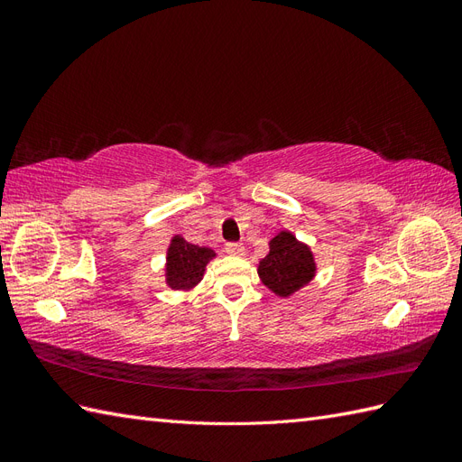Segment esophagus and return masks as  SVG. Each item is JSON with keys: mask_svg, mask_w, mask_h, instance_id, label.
<instances>
[{"mask_svg": "<svg viewBox=\"0 0 462 462\" xmlns=\"http://www.w3.org/2000/svg\"><path fill=\"white\" fill-rule=\"evenodd\" d=\"M226 253L231 256H243L245 254V246L241 243H227L226 245Z\"/></svg>", "mask_w": 462, "mask_h": 462, "instance_id": "1", "label": "esophagus"}]
</instances>
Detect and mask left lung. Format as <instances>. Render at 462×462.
<instances>
[{
    "mask_svg": "<svg viewBox=\"0 0 462 462\" xmlns=\"http://www.w3.org/2000/svg\"><path fill=\"white\" fill-rule=\"evenodd\" d=\"M316 263L309 246L299 243L287 231L279 233L270 243V254L260 262L258 275L275 295L289 297L310 282Z\"/></svg>",
    "mask_w": 462,
    "mask_h": 462,
    "instance_id": "8db88e82",
    "label": "left lung"
}]
</instances>
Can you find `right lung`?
Instances as JSON below:
<instances>
[{"instance_id": "obj_1", "label": "right lung", "mask_w": 462, "mask_h": 462, "mask_svg": "<svg viewBox=\"0 0 462 462\" xmlns=\"http://www.w3.org/2000/svg\"><path fill=\"white\" fill-rule=\"evenodd\" d=\"M214 256V250L199 245H190L179 235L173 236L171 246L167 250V285L175 291L194 287L202 279L206 263Z\"/></svg>"}]
</instances>
